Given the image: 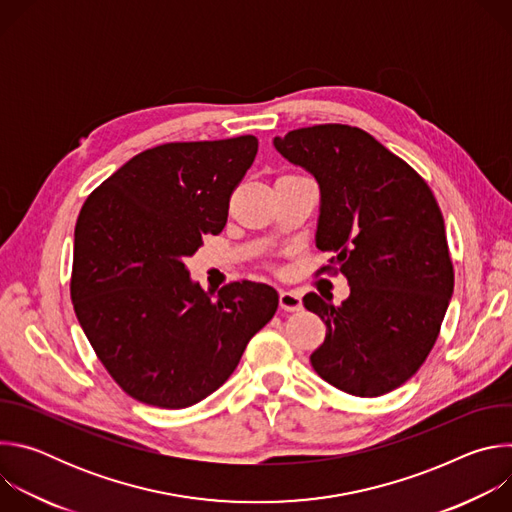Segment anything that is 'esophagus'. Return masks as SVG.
<instances>
[{"label":"esophagus","instance_id":"esophagus-1","mask_svg":"<svg viewBox=\"0 0 512 512\" xmlns=\"http://www.w3.org/2000/svg\"><path fill=\"white\" fill-rule=\"evenodd\" d=\"M279 308L285 312H298L302 310V296L298 291H279Z\"/></svg>","mask_w":512,"mask_h":512}]
</instances>
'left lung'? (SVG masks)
Returning <instances> with one entry per match:
<instances>
[{
  "mask_svg": "<svg viewBox=\"0 0 512 512\" xmlns=\"http://www.w3.org/2000/svg\"><path fill=\"white\" fill-rule=\"evenodd\" d=\"M273 145L316 178V247L334 253L322 271H340L350 285L340 306L304 296L326 324L312 367L348 395H385L419 371L452 300L442 210L409 164L358 127H302Z\"/></svg>",
  "mask_w": 512,
  "mask_h": 512,
  "instance_id": "left-lung-1",
  "label": "left lung"
}]
</instances>
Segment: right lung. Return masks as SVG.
Here are the masks:
<instances>
[{"label":"right lung","instance_id":"1","mask_svg":"<svg viewBox=\"0 0 512 512\" xmlns=\"http://www.w3.org/2000/svg\"><path fill=\"white\" fill-rule=\"evenodd\" d=\"M257 148L255 135L158 145L81 208L72 306L103 367L141 403L182 409L214 393L277 310L267 283L235 281L214 296L184 265L225 229Z\"/></svg>","mask_w":512,"mask_h":512}]
</instances>
